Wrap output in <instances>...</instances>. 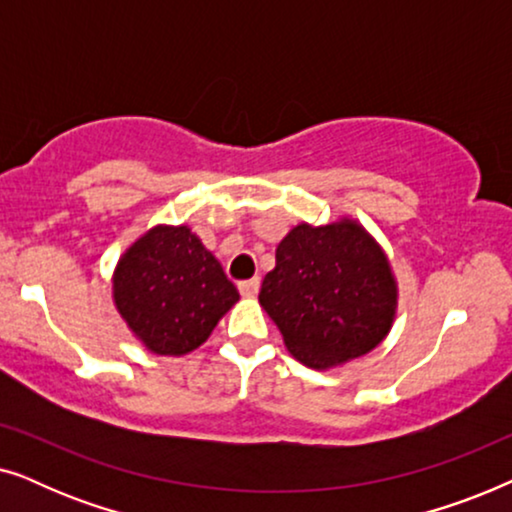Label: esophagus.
I'll use <instances>...</instances> for the list:
<instances>
[{"label":"esophagus","instance_id":"esophagus-1","mask_svg":"<svg viewBox=\"0 0 512 512\" xmlns=\"http://www.w3.org/2000/svg\"><path fill=\"white\" fill-rule=\"evenodd\" d=\"M237 289H240V293L244 298H254L258 289H261V279L254 277V279H247V282H240L237 284Z\"/></svg>","mask_w":512,"mask_h":512}]
</instances>
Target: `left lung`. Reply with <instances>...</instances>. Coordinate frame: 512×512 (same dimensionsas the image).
<instances>
[{"instance_id":"obj_1","label":"left lung","mask_w":512,"mask_h":512,"mask_svg":"<svg viewBox=\"0 0 512 512\" xmlns=\"http://www.w3.org/2000/svg\"><path fill=\"white\" fill-rule=\"evenodd\" d=\"M258 300L286 349L307 368L328 370L366 356L387 338L398 284L375 237L342 216L328 226L291 228Z\"/></svg>"}]
</instances>
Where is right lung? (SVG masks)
<instances>
[{"label": "right lung", "instance_id": "right-lung-1", "mask_svg": "<svg viewBox=\"0 0 512 512\" xmlns=\"http://www.w3.org/2000/svg\"><path fill=\"white\" fill-rule=\"evenodd\" d=\"M114 305L153 354L198 349L240 300L212 251L188 226H153L125 249L114 270Z\"/></svg>", "mask_w": 512, "mask_h": 512}]
</instances>
